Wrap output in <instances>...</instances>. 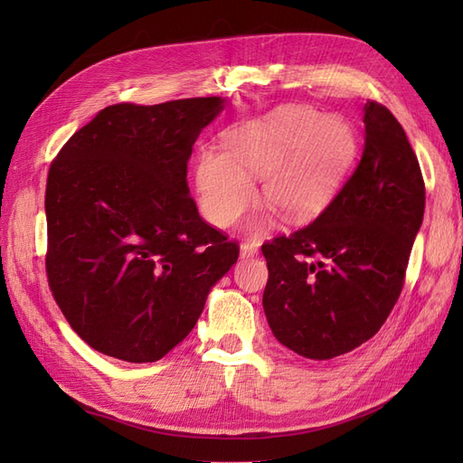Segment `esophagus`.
I'll return each instance as SVG.
<instances>
[{"mask_svg":"<svg viewBox=\"0 0 463 463\" xmlns=\"http://www.w3.org/2000/svg\"><path fill=\"white\" fill-rule=\"evenodd\" d=\"M259 253V243L243 241L241 243V257H255Z\"/></svg>","mask_w":463,"mask_h":463,"instance_id":"34e87169","label":"esophagus"}]
</instances>
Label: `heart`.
Instances as JSON below:
<instances>
[{
	"mask_svg": "<svg viewBox=\"0 0 463 463\" xmlns=\"http://www.w3.org/2000/svg\"><path fill=\"white\" fill-rule=\"evenodd\" d=\"M223 145L228 154H201L194 184L204 216L232 228L257 201L253 175L264 177L266 203L288 218L320 213L355 158L357 137L342 118L288 106L228 131Z\"/></svg>",
	"mask_w": 463,
	"mask_h": 463,
	"instance_id": "b5f03b06",
	"label": "heart"
}]
</instances>
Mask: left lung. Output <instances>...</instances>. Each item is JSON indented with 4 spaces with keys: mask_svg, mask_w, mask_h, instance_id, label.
<instances>
[{
    "mask_svg": "<svg viewBox=\"0 0 463 463\" xmlns=\"http://www.w3.org/2000/svg\"><path fill=\"white\" fill-rule=\"evenodd\" d=\"M365 145L354 174L307 226L262 243V307L279 344L307 359L371 340L405 284L425 213V181L392 111L363 108Z\"/></svg>",
    "mask_w": 463,
    "mask_h": 463,
    "instance_id": "1",
    "label": "left lung"
}]
</instances>
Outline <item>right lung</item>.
Returning a JSON list of instances; mask_svg holds the SVG:
<instances>
[{
  "label": "right lung",
  "mask_w": 463,
  "mask_h": 463,
  "mask_svg": "<svg viewBox=\"0 0 463 463\" xmlns=\"http://www.w3.org/2000/svg\"><path fill=\"white\" fill-rule=\"evenodd\" d=\"M220 96L104 108L52 160L46 274L92 349L152 363L185 340L240 245L206 223L187 187L193 145Z\"/></svg>",
  "instance_id": "right-lung-1"
}]
</instances>
